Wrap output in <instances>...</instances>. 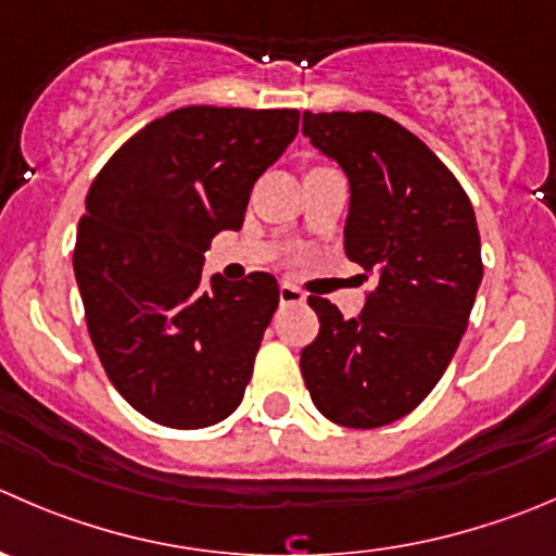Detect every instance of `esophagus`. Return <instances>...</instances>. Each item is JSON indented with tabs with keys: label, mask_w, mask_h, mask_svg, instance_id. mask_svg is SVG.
I'll list each match as a JSON object with an SVG mask.
<instances>
[{
	"label": "esophagus",
	"mask_w": 556,
	"mask_h": 556,
	"mask_svg": "<svg viewBox=\"0 0 556 556\" xmlns=\"http://www.w3.org/2000/svg\"><path fill=\"white\" fill-rule=\"evenodd\" d=\"M304 299H306L304 290H299L295 285H290V282L279 285V301H282V304H301Z\"/></svg>",
	"instance_id": "esophagus-1"
}]
</instances>
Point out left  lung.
<instances>
[{
  "label": "left lung",
  "instance_id": "8db88e82",
  "mask_svg": "<svg viewBox=\"0 0 556 556\" xmlns=\"http://www.w3.org/2000/svg\"><path fill=\"white\" fill-rule=\"evenodd\" d=\"M304 135L348 174L344 252L375 290L350 320L309 295L320 331L301 375L328 421L386 427L432 393L467 331L483 277L476 212L443 160L382 113L304 111Z\"/></svg>",
  "mask_w": 556,
  "mask_h": 556
}]
</instances>
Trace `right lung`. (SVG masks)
Segmentation results:
<instances>
[{"label": "right lung", "mask_w": 556, "mask_h": 556, "mask_svg": "<svg viewBox=\"0 0 556 556\" xmlns=\"http://www.w3.org/2000/svg\"><path fill=\"white\" fill-rule=\"evenodd\" d=\"M293 108L187 105L149 122L97 174L73 268L108 380L149 421L203 429L244 399L277 279L203 282V252L239 230L263 170L299 132Z\"/></svg>", "instance_id": "add662e5"}]
</instances>
